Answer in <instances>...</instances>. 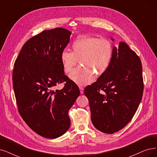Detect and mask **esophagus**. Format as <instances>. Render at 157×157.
<instances>
[{
	"mask_svg": "<svg viewBox=\"0 0 157 157\" xmlns=\"http://www.w3.org/2000/svg\"><path fill=\"white\" fill-rule=\"evenodd\" d=\"M79 90H80V93L82 94L84 93V89L82 87V86H79Z\"/></svg>",
	"mask_w": 157,
	"mask_h": 157,
	"instance_id": "obj_1",
	"label": "esophagus"
}]
</instances>
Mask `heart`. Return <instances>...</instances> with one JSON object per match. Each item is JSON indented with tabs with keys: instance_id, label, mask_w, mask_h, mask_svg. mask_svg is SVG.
I'll return each instance as SVG.
<instances>
[{
	"instance_id": "1",
	"label": "heart",
	"mask_w": 157,
	"mask_h": 157,
	"mask_svg": "<svg viewBox=\"0 0 157 157\" xmlns=\"http://www.w3.org/2000/svg\"><path fill=\"white\" fill-rule=\"evenodd\" d=\"M73 52L64 50L61 54V61L64 71L68 73L79 61L82 67L74 69L69 78L79 86L89 85L95 79L94 74L102 75L111 64L113 47L107 39L94 37L80 36L72 45Z\"/></svg>"
}]
</instances>
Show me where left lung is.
Listing matches in <instances>:
<instances>
[{
    "label": "left lung",
    "instance_id": "obj_1",
    "mask_svg": "<svg viewBox=\"0 0 157 157\" xmlns=\"http://www.w3.org/2000/svg\"><path fill=\"white\" fill-rule=\"evenodd\" d=\"M143 90L140 59L125 43L120 42L118 48L113 47L107 71L84 90L94 126L107 134L123 129L135 115Z\"/></svg>",
    "mask_w": 157,
    "mask_h": 157
}]
</instances>
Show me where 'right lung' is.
<instances>
[{"label":"right lung","instance_id":"obj_1","mask_svg":"<svg viewBox=\"0 0 157 157\" xmlns=\"http://www.w3.org/2000/svg\"><path fill=\"white\" fill-rule=\"evenodd\" d=\"M71 32L62 28L44 30L22 46L15 60L13 86L22 119L37 134L54 139L71 125L68 111L79 96L77 85L64 74L61 54ZM66 81L61 90H53Z\"/></svg>","mask_w":157,"mask_h":157}]
</instances>
